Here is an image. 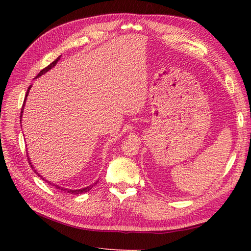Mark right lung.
<instances>
[{"label": "right lung", "mask_w": 251, "mask_h": 251, "mask_svg": "<svg viewBox=\"0 0 251 251\" xmlns=\"http://www.w3.org/2000/svg\"><path fill=\"white\" fill-rule=\"evenodd\" d=\"M62 57V55H59L54 62H52L49 66H47L46 68H45V69H43L39 74H37V76L35 77V78H37V77H40V76H42L43 74H45V73H47L49 70H51L53 67H54L56 64H57V62L59 60V58ZM31 87L32 86H29V88H28V90H27V92H26V96H25V100H24V103H23V107H22V112H21V121H22V116H23V111H24V105H25V102H26V100H27V96H28V94H29V91H30V89H31ZM27 157H28V161H29V164H30V166H31L32 168V170L34 171V173L37 175V176L39 177H41L43 180H45L46 182H48V183H50L51 185H53L54 186L55 188H57V189H60V191H63V192H66V193H69V194H71V195H80V194H83V193H87V192H89L91 188H92L98 181H96V182H94L93 184H91V185H89V186H87V187H83V188H79V189H70V188H65V187H62V186H59V185H56V184H54V183H52V182H50V181H48V180H46L45 178H43V176L42 175H40L39 174V172H37L34 168H33V165H32V163H31V160H30V158H29V156H28V153H27Z\"/></svg>", "instance_id": "obj_1"}]
</instances>
